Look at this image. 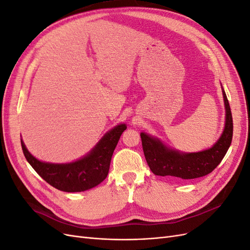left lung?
Listing matches in <instances>:
<instances>
[{"label":"left lung","instance_id":"obj_1","mask_svg":"<svg viewBox=\"0 0 250 250\" xmlns=\"http://www.w3.org/2000/svg\"><path fill=\"white\" fill-rule=\"evenodd\" d=\"M225 105V127L215 145L199 152L184 153L171 149L160 140L142 132V146L150 170L158 176L193 179L208 175L221 163L232 140V116L228 97L222 88Z\"/></svg>","mask_w":250,"mask_h":250}]
</instances>
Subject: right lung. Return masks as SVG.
I'll use <instances>...</instances> for the list:
<instances>
[{
    "instance_id": "right-lung-1",
    "label": "right lung",
    "mask_w": 250,
    "mask_h": 250,
    "mask_svg": "<svg viewBox=\"0 0 250 250\" xmlns=\"http://www.w3.org/2000/svg\"><path fill=\"white\" fill-rule=\"evenodd\" d=\"M126 128L125 124L112 128L87 155L69 164L41 162L29 152L21 140V144L28 163L49 185L63 192H83L106 178L113 150Z\"/></svg>"
}]
</instances>
